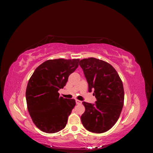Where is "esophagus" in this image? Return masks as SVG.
<instances>
[{
    "instance_id": "1",
    "label": "esophagus",
    "mask_w": 153,
    "mask_h": 153,
    "mask_svg": "<svg viewBox=\"0 0 153 153\" xmlns=\"http://www.w3.org/2000/svg\"><path fill=\"white\" fill-rule=\"evenodd\" d=\"M76 105H80V104H82V101L78 100H76Z\"/></svg>"
}]
</instances>
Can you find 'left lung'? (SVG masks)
I'll return each instance as SVG.
<instances>
[{
    "instance_id": "8db88e82",
    "label": "left lung",
    "mask_w": 153,
    "mask_h": 153,
    "mask_svg": "<svg viewBox=\"0 0 153 153\" xmlns=\"http://www.w3.org/2000/svg\"><path fill=\"white\" fill-rule=\"evenodd\" d=\"M79 64L89 85L94 90L95 103L83 101L85 110L82 115L83 126L92 133L107 131L116 123L124 105V88L117 72L108 62L96 58L82 59Z\"/></svg>"
}]
</instances>
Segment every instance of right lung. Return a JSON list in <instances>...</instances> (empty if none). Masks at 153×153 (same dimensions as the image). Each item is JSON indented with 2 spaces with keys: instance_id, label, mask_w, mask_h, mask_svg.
Wrapping results in <instances>:
<instances>
[{
  "instance_id": "right-lung-1",
  "label": "right lung",
  "mask_w": 153,
  "mask_h": 153,
  "mask_svg": "<svg viewBox=\"0 0 153 153\" xmlns=\"http://www.w3.org/2000/svg\"><path fill=\"white\" fill-rule=\"evenodd\" d=\"M79 59L48 60L37 68L29 80L26 101L36 126L47 133L65 128L75 100L59 96L58 91L66 85L69 76L78 66Z\"/></svg>"
}]
</instances>
